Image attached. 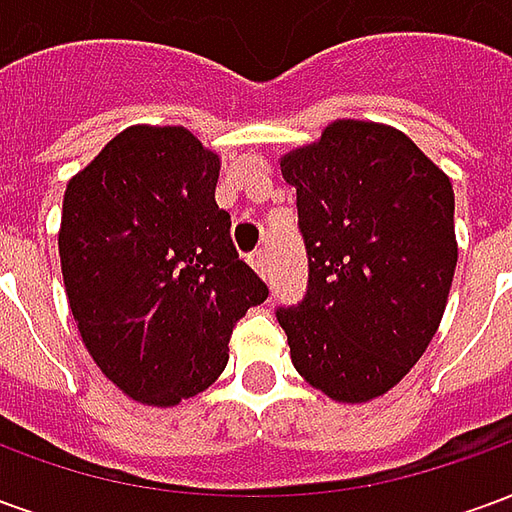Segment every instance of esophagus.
<instances>
[{
  "mask_svg": "<svg viewBox=\"0 0 512 512\" xmlns=\"http://www.w3.org/2000/svg\"><path fill=\"white\" fill-rule=\"evenodd\" d=\"M249 263H252V268H255L260 277L266 279L268 277V255L263 252V249H257V252H252V257H249Z\"/></svg>",
  "mask_w": 512,
  "mask_h": 512,
  "instance_id": "34e87169",
  "label": "esophagus"
}]
</instances>
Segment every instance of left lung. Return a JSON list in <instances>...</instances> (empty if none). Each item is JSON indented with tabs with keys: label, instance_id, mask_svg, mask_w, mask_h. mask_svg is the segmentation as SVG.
I'll return each instance as SVG.
<instances>
[{
	"label": "left lung",
	"instance_id": "left-lung-1",
	"mask_svg": "<svg viewBox=\"0 0 512 512\" xmlns=\"http://www.w3.org/2000/svg\"><path fill=\"white\" fill-rule=\"evenodd\" d=\"M310 279L279 307L293 367L340 403L384 395L439 329L458 263L450 178L403 131L337 120L279 161Z\"/></svg>",
	"mask_w": 512,
	"mask_h": 512
}]
</instances>
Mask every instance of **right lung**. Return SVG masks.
I'll use <instances>...</instances> for the list:
<instances>
[{"label": "right lung", "mask_w": 512, "mask_h": 512, "mask_svg": "<svg viewBox=\"0 0 512 512\" xmlns=\"http://www.w3.org/2000/svg\"><path fill=\"white\" fill-rule=\"evenodd\" d=\"M219 156L180 126H131L68 180L60 263L82 343L112 384L178 406L222 376L268 288L213 194Z\"/></svg>", "instance_id": "add662e5"}]
</instances>
